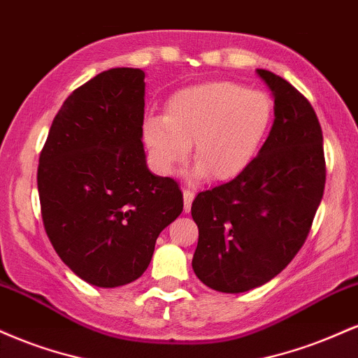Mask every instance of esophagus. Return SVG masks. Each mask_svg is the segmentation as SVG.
<instances>
[{
  "mask_svg": "<svg viewBox=\"0 0 358 358\" xmlns=\"http://www.w3.org/2000/svg\"><path fill=\"white\" fill-rule=\"evenodd\" d=\"M193 199H195V193H193L192 190H188V188H183V210L187 213L190 212Z\"/></svg>",
  "mask_w": 358,
  "mask_h": 358,
  "instance_id": "esophagus-1",
  "label": "esophagus"
}]
</instances>
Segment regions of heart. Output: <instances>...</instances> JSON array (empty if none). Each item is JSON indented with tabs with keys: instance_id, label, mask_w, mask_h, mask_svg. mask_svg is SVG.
Masks as SVG:
<instances>
[{
	"instance_id": "b5f03b06",
	"label": "heart",
	"mask_w": 358,
	"mask_h": 358,
	"mask_svg": "<svg viewBox=\"0 0 358 358\" xmlns=\"http://www.w3.org/2000/svg\"><path fill=\"white\" fill-rule=\"evenodd\" d=\"M274 101L262 90H249L231 80L195 84L175 92L165 117H148L143 139L155 165L173 173L190 153L193 175L229 182L248 170L268 139Z\"/></svg>"
}]
</instances>
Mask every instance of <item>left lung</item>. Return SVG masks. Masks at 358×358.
Returning a JSON list of instances; mask_svg holds the SVG:
<instances>
[{"label":"left lung","instance_id":"left-lung-1","mask_svg":"<svg viewBox=\"0 0 358 358\" xmlns=\"http://www.w3.org/2000/svg\"><path fill=\"white\" fill-rule=\"evenodd\" d=\"M274 97L269 136L248 170L192 203L199 244L192 268L205 286L244 293L262 286L305 244L324 190L323 134L289 82L257 69Z\"/></svg>","mask_w":358,"mask_h":358}]
</instances>
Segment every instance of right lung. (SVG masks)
I'll return each instance as SVG.
<instances>
[{"label":"right lung","mask_w":358,"mask_h":358,"mask_svg":"<svg viewBox=\"0 0 358 358\" xmlns=\"http://www.w3.org/2000/svg\"><path fill=\"white\" fill-rule=\"evenodd\" d=\"M145 72H101L65 99L40 155L45 231L72 273L117 287L145 273L159 232L183 210L175 180L151 173L143 148Z\"/></svg>","instance_id":"obj_1"}]
</instances>
